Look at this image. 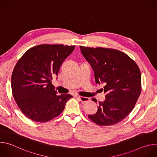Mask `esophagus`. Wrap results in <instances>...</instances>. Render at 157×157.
Instances as JSON below:
<instances>
[{
    "label": "esophagus",
    "mask_w": 157,
    "mask_h": 157,
    "mask_svg": "<svg viewBox=\"0 0 157 157\" xmlns=\"http://www.w3.org/2000/svg\"><path fill=\"white\" fill-rule=\"evenodd\" d=\"M77 98H78L82 102H86V101H89V98H87V97H84V96H76Z\"/></svg>",
    "instance_id": "obj_1"
}]
</instances>
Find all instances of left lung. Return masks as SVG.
Returning a JSON list of instances; mask_svg holds the SVG:
<instances>
[{
    "instance_id": "obj_1",
    "label": "left lung",
    "mask_w": 157,
    "mask_h": 157,
    "mask_svg": "<svg viewBox=\"0 0 157 157\" xmlns=\"http://www.w3.org/2000/svg\"><path fill=\"white\" fill-rule=\"evenodd\" d=\"M79 47L94 71L96 82L105 84L102 91L105 100L99 102L97 113L88 117L102 126L116 124L131 113L140 95L139 66L127 55L116 49ZM92 100L97 102L95 98Z\"/></svg>"
}]
</instances>
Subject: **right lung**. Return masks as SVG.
Segmentation results:
<instances>
[{
    "instance_id": "right-lung-1",
    "label": "right lung",
    "mask_w": 157,
    "mask_h": 157,
    "mask_svg": "<svg viewBox=\"0 0 157 157\" xmlns=\"http://www.w3.org/2000/svg\"><path fill=\"white\" fill-rule=\"evenodd\" d=\"M75 45L42 44L28 50L16 63L11 78L13 98L22 113L37 122H48L63 111L70 94L57 95L52 79Z\"/></svg>"
}]
</instances>
